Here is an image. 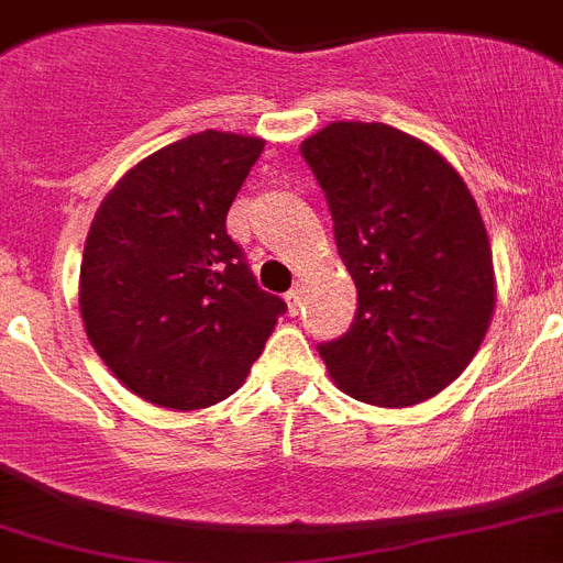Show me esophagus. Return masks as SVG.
Instances as JSON below:
<instances>
[{"label": "esophagus", "instance_id": "34e87169", "mask_svg": "<svg viewBox=\"0 0 563 563\" xmlns=\"http://www.w3.org/2000/svg\"><path fill=\"white\" fill-rule=\"evenodd\" d=\"M285 301H287V310H290V316L299 313V310H301V287L296 285L292 290H287Z\"/></svg>", "mask_w": 563, "mask_h": 563}]
</instances>
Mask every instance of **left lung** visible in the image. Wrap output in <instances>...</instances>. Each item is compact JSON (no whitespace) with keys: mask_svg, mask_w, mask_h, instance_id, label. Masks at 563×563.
<instances>
[{"mask_svg":"<svg viewBox=\"0 0 563 563\" xmlns=\"http://www.w3.org/2000/svg\"><path fill=\"white\" fill-rule=\"evenodd\" d=\"M301 156L358 292L347 333L319 344L330 376L367 405L432 398L473 362L496 307L467 185L432 147L382 122L328 124Z\"/></svg>","mask_w":563,"mask_h":563,"instance_id":"8db88e82","label":"left lung"}]
</instances>
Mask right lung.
Segmentation results:
<instances>
[{
    "instance_id": "1",
    "label": "right lung",
    "mask_w": 563,
    "mask_h": 563,
    "mask_svg": "<svg viewBox=\"0 0 563 563\" xmlns=\"http://www.w3.org/2000/svg\"><path fill=\"white\" fill-rule=\"evenodd\" d=\"M264 142L201 131L124 173L90 224L79 310L119 382L173 410L233 396L287 305L264 292L228 210Z\"/></svg>"
}]
</instances>
